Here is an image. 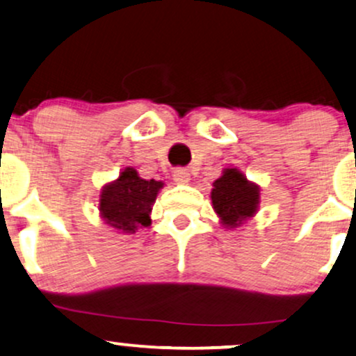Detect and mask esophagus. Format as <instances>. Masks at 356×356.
<instances>
[{"label": "esophagus", "instance_id": "34e87169", "mask_svg": "<svg viewBox=\"0 0 356 356\" xmlns=\"http://www.w3.org/2000/svg\"><path fill=\"white\" fill-rule=\"evenodd\" d=\"M172 177H174V181L177 182V184H187V182L191 181V174L187 172L186 169H181V167L174 170Z\"/></svg>", "mask_w": 356, "mask_h": 356}]
</instances>
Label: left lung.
<instances>
[{
  "label": "left lung",
  "mask_w": 356,
  "mask_h": 356,
  "mask_svg": "<svg viewBox=\"0 0 356 356\" xmlns=\"http://www.w3.org/2000/svg\"><path fill=\"white\" fill-rule=\"evenodd\" d=\"M212 207L220 224L234 229L251 219L259 206V187L249 182L239 169H224L218 181L212 184Z\"/></svg>",
  "instance_id": "left-lung-1"
}]
</instances>
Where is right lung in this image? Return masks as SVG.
<instances>
[{
	"instance_id": "obj_1",
	"label": "right lung",
	"mask_w": 356,
	"mask_h": 356,
	"mask_svg": "<svg viewBox=\"0 0 356 356\" xmlns=\"http://www.w3.org/2000/svg\"><path fill=\"white\" fill-rule=\"evenodd\" d=\"M164 187L161 181H145L137 170L125 167L117 181L107 184L100 192L99 211L105 224L113 229L134 234L138 227L150 226V212L159 191Z\"/></svg>"
}]
</instances>
